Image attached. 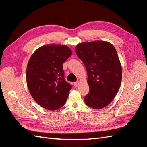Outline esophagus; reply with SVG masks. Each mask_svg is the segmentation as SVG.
I'll return each instance as SVG.
<instances>
[{"label": "esophagus", "mask_w": 147, "mask_h": 147, "mask_svg": "<svg viewBox=\"0 0 147 147\" xmlns=\"http://www.w3.org/2000/svg\"><path fill=\"white\" fill-rule=\"evenodd\" d=\"M74 86H75V87H78V86H79V82L77 81V82H75V83H74Z\"/></svg>", "instance_id": "34e87169"}]
</instances>
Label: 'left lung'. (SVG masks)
<instances>
[{
	"label": "left lung",
	"mask_w": 147,
	"mask_h": 147,
	"mask_svg": "<svg viewBox=\"0 0 147 147\" xmlns=\"http://www.w3.org/2000/svg\"><path fill=\"white\" fill-rule=\"evenodd\" d=\"M78 57L85 65L90 87L84 102L100 109L108 105L118 92L122 69L116 49L109 42L82 43L75 48Z\"/></svg>",
	"instance_id": "obj_1"
}]
</instances>
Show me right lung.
I'll list each match as a JSON object with an SVG mask.
<instances>
[{
	"label": "right lung",
	"instance_id": "right-lung-1",
	"mask_svg": "<svg viewBox=\"0 0 147 147\" xmlns=\"http://www.w3.org/2000/svg\"><path fill=\"white\" fill-rule=\"evenodd\" d=\"M65 45H46L38 48L29 61L26 81L31 96L48 110L63 107L72 85L65 81L63 64L72 55Z\"/></svg>",
	"mask_w": 147,
	"mask_h": 147
}]
</instances>
